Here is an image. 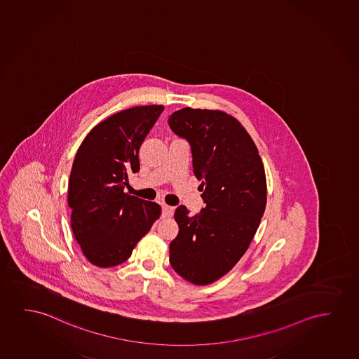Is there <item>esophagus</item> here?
<instances>
[{
	"label": "esophagus",
	"instance_id": "obj_1",
	"mask_svg": "<svg viewBox=\"0 0 359 359\" xmlns=\"http://www.w3.org/2000/svg\"><path fill=\"white\" fill-rule=\"evenodd\" d=\"M174 212V208L172 206H168V205H162V213L163 216L170 217Z\"/></svg>",
	"mask_w": 359,
	"mask_h": 359
}]
</instances>
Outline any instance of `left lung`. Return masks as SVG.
Instances as JSON below:
<instances>
[{
  "label": "left lung",
  "mask_w": 359,
  "mask_h": 359,
  "mask_svg": "<svg viewBox=\"0 0 359 359\" xmlns=\"http://www.w3.org/2000/svg\"><path fill=\"white\" fill-rule=\"evenodd\" d=\"M168 125L190 144L206 203L195 216L177 207L169 261L184 280L210 285L236 266L255 236L265 212V169L249 133L228 114L184 108Z\"/></svg>",
  "instance_id": "left-lung-1"
}]
</instances>
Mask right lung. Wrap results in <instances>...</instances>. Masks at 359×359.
Returning a JSON list of instances; mask_svg holds the SVG:
<instances>
[{
    "mask_svg": "<svg viewBox=\"0 0 359 359\" xmlns=\"http://www.w3.org/2000/svg\"><path fill=\"white\" fill-rule=\"evenodd\" d=\"M162 105L128 109L104 120L76 153L69 180L71 226L87 260L120 265L161 215L156 202L123 192L140 170L138 151L162 114Z\"/></svg>",
    "mask_w": 359,
    "mask_h": 359,
    "instance_id": "1",
    "label": "right lung"
}]
</instances>
